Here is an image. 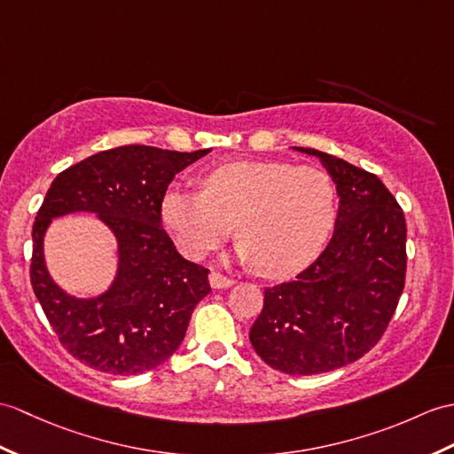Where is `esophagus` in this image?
Wrapping results in <instances>:
<instances>
[{"instance_id":"obj_1","label":"esophagus","mask_w":454,"mask_h":454,"mask_svg":"<svg viewBox=\"0 0 454 454\" xmlns=\"http://www.w3.org/2000/svg\"><path fill=\"white\" fill-rule=\"evenodd\" d=\"M208 284H210V288L223 290V288H230L231 284H234V280L224 277V275H220V272H215V270H213V272H210V275H208Z\"/></svg>"}]
</instances>
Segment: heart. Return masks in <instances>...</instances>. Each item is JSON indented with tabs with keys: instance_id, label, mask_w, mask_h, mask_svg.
I'll list each match as a JSON object with an SVG mask.
<instances>
[{
	"instance_id": "heart-1",
	"label": "heart",
	"mask_w": 454,
	"mask_h": 454,
	"mask_svg": "<svg viewBox=\"0 0 454 454\" xmlns=\"http://www.w3.org/2000/svg\"><path fill=\"white\" fill-rule=\"evenodd\" d=\"M201 187L170 189L160 207L189 259L205 257L234 226L236 257L261 275L286 278L319 257L334 226V184L319 166L234 160L210 168Z\"/></svg>"
}]
</instances>
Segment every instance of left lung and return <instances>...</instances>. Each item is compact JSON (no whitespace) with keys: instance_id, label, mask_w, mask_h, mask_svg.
<instances>
[{"instance_id":"left-lung-1","label":"left lung","mask_w":454,"mask_h":454,"mask_svg":"<svg viewBox=\"0 0 454 454\" xmlns=\"http://www.w3.org/2000/svg\"><path fill=\"white\" fill-rule=\"evenodd\" d=\"M292 149L319 158L336 185L339 213L315 262L265 290L249 340L272 370L315 375L360 360L381 340L404 290L406 220L375 174L321 151Z\"/></svg>"}]
</instances>
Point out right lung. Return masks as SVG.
Returning <instances> with one entry per match:
<instances>
[{"mask_svg":"<svg viewBox=\"0 0 454 454\" xmlns=\"http://www.w3.org/2000/svg\"><path fill=\"white\" fill-rule=\"evenodd\" d=\"M207 153L115 146L51 182L33 226L30 282L59 342L92 370L139 375L164 364L182 344L195 305L210 292L208 270L179 255L160 224L174 176ZM75 212L97 214L119 246L116 277L94 299L63 291L43 259L51 220Z\"/></svg>","mask_w":454,"mask_h":454,"instance_id":"add662e5","label":"right lung"}]
</instances>
